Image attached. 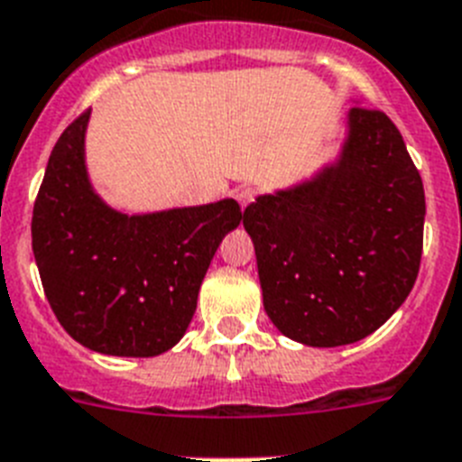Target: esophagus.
<instances>
[{
  "label": "esophagus",
  "mask_w": 462,
  "mask_h": 462,
  "mask_svg": "<svg viewBox=\"0 0 462 462\" xmlns=\"http://www.w3.org/2000/svg\"><path fill=\"white\" fill-rule=\"evenodd\" d=\"M235 199L239 201V207H249L251 201L255 199V189L249 188V185H242V188L235 189Z\"/></svg>",
  "instance_id": "esophagus-1"
}]
</instances>
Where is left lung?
I'll list each match as a JSON object with an SVG mask.
<instances>
[{
	"mask_svg": "<svg viewBox=\"0 0 462 462\" xmlns=\"http://www.w3.org/2000/svg\"><path fill=\"white\" fill-rule=\"evenodd\" d=\"M425 192L390 117L355 106L333 162L244 211L263 305L286 338L338 347L404 303L422 254Z\"/></svg>",
	"mask_w": 462,
	"mask_h": 462,
	"instance_id": "obj_1",
	"label": "left lung"
}]
</instances>
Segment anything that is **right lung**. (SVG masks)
Segmentation results:
<instances>
[{
    "label": "right lung",
    "mask_w": 462,
    "mask_h": 462,
    "mask_svg": "<svg viewBox=\"0 0 462 462\" xmlns=\"http://www.w3.org/2000/svg\"><path fill=\"white\" fill-rule=\"evenodd\" d=\"M91 110L53 147L32 211V251L60 327L110 356H157L188 331L235 199L131 213L110 207L87 166Z\"/></svg>",
    "instance_id": "1"
}]
</instances>
